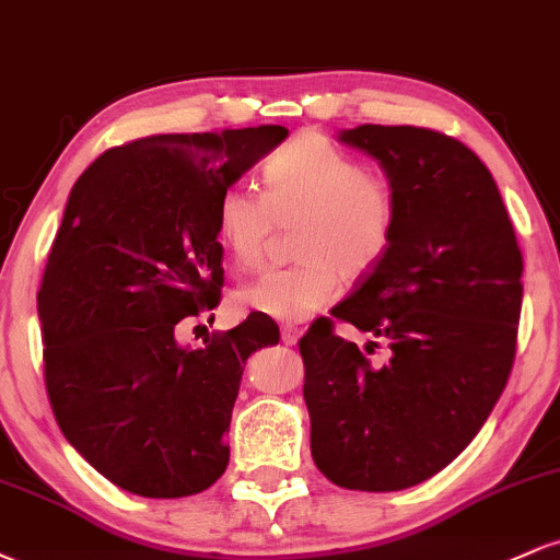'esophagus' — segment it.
I'll return each instance as SVG.
<instances>
[{"instance_id":"34e87169","label":"esophagus","mask_w":560,"mask_h":560,"mask_svg":"<svg viewBox=\"0 0 560 560\" xmlns=\"http://www.w3.org/2000/svg\"><path fill=\"white\" fill-rule=\"evenodd\" d=\"M298 339H300L298 326H292V324L281 326V342H284V345H298Z\"/></svg>"}]
</instances>
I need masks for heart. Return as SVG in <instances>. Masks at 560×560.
Masks as SVG:
<instances>
[{"label":"heart","instance_id":"heart-1","mask_svg":"<svg viewBox=\"0 0 560 560\" xmlns=\"http://www.w3.org/2000/svg\"><path fill=\"white\" fill-rule=\"evenodd\" d=\"M262 195L242 184L221 191L218 236L242 268H258L279 226L300 223V262L242 287V311L300 324L342 294L345 276L363 279L387 258L397 226L395 191L329 139L302 133L276 150L262 165Z\"/></svg>","mask_w":560,"mask_h":560}]
</instances>
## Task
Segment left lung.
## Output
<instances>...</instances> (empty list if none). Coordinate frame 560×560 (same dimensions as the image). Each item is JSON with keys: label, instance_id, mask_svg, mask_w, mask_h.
<instances>
[{"label": "left lung", "instance_id": "1", "mask_svg": "<svg viewBox=\"0 0 560 560\" xmlns=\"http://www.w3.org/2000/svg\"><path fill=\"white\" fill-rule=\"evenodd\" d=\"M397 199L392 247L331 316L389 345L371 363L318 318L300 339L318 471L395 492L442 471L492 413L516 358L522 249L492 173L464 141L419 126H358Z\"/></svg>", "mask_w": 560, "mask_h": 560}]
</instances>
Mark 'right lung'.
<instances>
[{
	"mask_svg": "<svg viewBox=\"0 0 560 560\" xmlns=\"http://www.w3.org/2000/svg\"><path fill=\"white\" fill-rule=\"evenodd\" d=\"M287 133L128 141L70 191L36 294L44 384L66 440L120 490L186 498L226 471L244 361L279 326L249 313L199 350L176 337L221 302L218 197Z\"/></svg>",
	"mask_w": 560,
	"mask_h": 560,
	"instance_id": "add662e5",
	"label": "right lung"
}]
</instances>
